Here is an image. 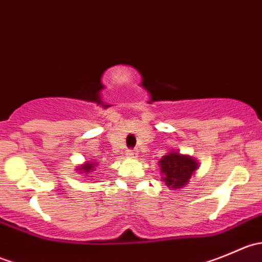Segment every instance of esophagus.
Returning a JSON list of instances; mask_svg holds the SVG:
<instances>
[{
    "instance_id": "obj_1",
    "label": "esophagus",
    "mask_w": 262,
    "mask_h": 262,
    "mask_svg": "<svg viewBox=\"0 0 262 262\" xmlns=\"http://www.w3.org/2000/svg\"><path fill=\"white\" fill-rule=\"evenodd\" d=\"M126 156H128L129 158H136L137 156H138V152H137V149H129L126 150Z\"/></svg>"
}]
</instances>
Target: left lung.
Returning a JSON list of instances; mask_svg holds the SVG:
<instances>
[{
    "label": "left lung",
    "mask_w": 262,
    "mask_h": 262,
    "mask_svg": "<svg viewBox=\"0 0 262 262\" xmlns=\"http://www.w3.org/2000/svg\"><path fill=\"white\" fill-rule=\"evenodd\" d=\"M158 166L161 167V179L166 186L180 190L189 184L200 165L192 156L182 155L179 150H170L161 158Z\"/></svg>",
    "instance_id": "8db88e82"
}]
</instances>
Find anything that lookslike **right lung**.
I'll list each match as a JSON object with an SVG mask.
<instances>
[{
	"mask_svg": "<svg viewBox=\"0 0 262 262\" xmlns=\"http://www.w3.org/2000/svg\"><path fill=\"white\" fill-rule=\"evenodd\" d=\"M97 165H99L97 161H86V162L78 165L77 168H76V171H77L78 173H81V175L89 176L94 172L95 168L97 167Z\"/></svg>",
	"mask_w": 262,
	"mask_h": 262,
	"instance_id": "1",
	"label": "right lung"
}]
</instances>
